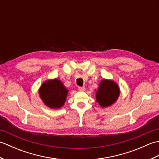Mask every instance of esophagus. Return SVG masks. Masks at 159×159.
<instances>
[{
  "mask_svg": "<svg viewBox=\"0 0 159 159\" xmlns=\"http://www.w3.org/2000/svg\"><path fill=\"white\" fill-rule=\"evenodd\" d=\"M79 90L80 91V92H85V87H79Z\"/></svg>",
  "mask_w": 159,
  "mask_h": 159,
  "instance_id": "1",
  "label": "esophagus"
}]
</instances>
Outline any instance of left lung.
<instances>
[{"label": "left lung", "mask_w": 159, "mask_h": 159, "mask_svg": "<svg viewBox=\"0 0 159 159\" xmlns=\"http://www.w3.org/2000/svg\"><path fill=\"white\" fill-rule=\"evenodd\" d=\"M96 91V100L100 106L107 108L116 102L120 95V89L117 83L111 79H102Z\"/></svg>", "instance_id": "8db88e82"}]
</instances>
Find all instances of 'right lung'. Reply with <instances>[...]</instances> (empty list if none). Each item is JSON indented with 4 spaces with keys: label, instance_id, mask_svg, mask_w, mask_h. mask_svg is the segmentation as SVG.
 <instances>
[{
    "label": "right lung",
    "instance_id": "add662e5",
    "mask_svg": "<svg viewBox=\"0 0 159 159\" xmlns=\"http://www.w3.org/2000/svg\"><path fill=\"white\" fill-rule=\"evenodd\" d=\"M68 92L61 80L57 78L43 81L38 90L43 103L52 109H60L64 105Z\"/></svg>",
    "mask_w": 159,
    "mask_h": 159
}]
</instances>
